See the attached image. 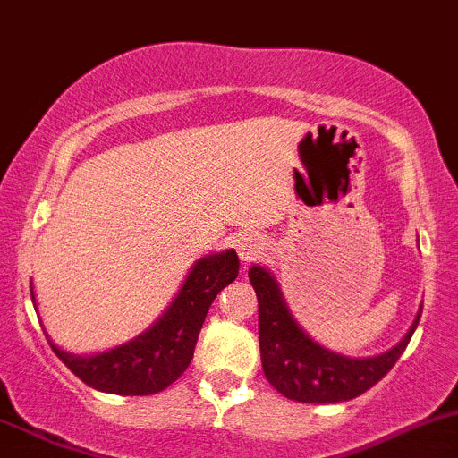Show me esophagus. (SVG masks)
<instances>
[{
	"mask_svg": "<svg viewBox=\"0 0 458 458\" xmlns=\"http://www.w3.org/2000/svg\"><path fill=\"white\" fill-rule=\"evenodd\" d=\"M235 247H238L242 262L249 264L250 259H255L264 249H267V240L259 233H242L238 238V244H235Z\"/></svg>",
	"mask_w": 458,
	"mask_h": 458,
	"instance_id": "34e87169",
	"label": "esophagus"
}]
</instances>
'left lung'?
Returning a JSON list of instances; mask_svg holds the SVG:
<instances>
[{"instance_id":"obj_1","label":"left lung","mask_w":458,"mask_h":458,"mask_svg":"<svg viewBox=\"0 0 458 458\" xmlns=\"http://www.w3.org/2000/svg\"><path fill=\"white\" fill-rule=\"evenodd\" d=\"M249 279L258 294L264 376L288 400L306 404L347 402L377 385L402 356L421 317L420 306L404 338L386 352L369 358L343 356L314 341L294 321L282 288L268 268L253 264Z\"/></svg>"}]
</instances>
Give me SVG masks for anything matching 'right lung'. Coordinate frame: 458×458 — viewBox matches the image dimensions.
<instances>
[{"label":"right lung","instance_id":"right-lung-1","mask_svg":"<svg viewBox=\"0 0 458 458\" xmlns=\"http://www.w3.org/2000/svg\"><path fill=\"white\" fill-rule=\"evenodd\" d=\"M238 270L240 259L233 249L199 258L164 314L140 336L106 352L72 353L58 347L47 332L46 336L67 369L96 391L152 395L168 388L190 367L211 301L238 277ZM30 293L37 306L34 290Z\"/></svg>","mask_w":458,"mask_h":458}]
</instances>
